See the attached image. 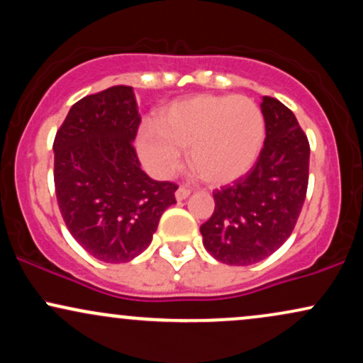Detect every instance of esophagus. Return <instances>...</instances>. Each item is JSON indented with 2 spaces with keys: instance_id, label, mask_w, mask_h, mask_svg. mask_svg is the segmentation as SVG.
Returning <instances> with one entry per match:
<instances>
[{
  "instance_id": "obj_1",
  "label": "esophagus",
  "mask_w": 363,
  "mask_h": 363,
  "mask_svg": "<svg viewBox=\"0 0 363 363\" xmlns=\"http://www.w3.org/2000/svg\"><path fill=\"white\" fill-rule=\"evenodd\" d=\"M189 194H191L189 187L181 186V187H179V189L176 191V199H177V201H184V199H186Z\"/></svg>"
}]
</instances>
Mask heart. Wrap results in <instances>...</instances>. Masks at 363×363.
Returning <instances> with one entry per match:
<instances>
[{
	"instance_id": "1",
	"label": "heart",
	"mask_w": 363,
	"mask_h": 363,
	"mask_svg": "<svg viewBox=\"0 0 363 363\" xmlns=\"http://www.w3.org/2000/svg\"><path fill=\"white\" fill-rule=\"evenodd\" d=\"M264 119L247 97L198 95L160 112L155 129L140 133L138 152L157 176H169L187 152V164L208 184L240 179L259 157Z\"/></svg>"
}]
</instances>
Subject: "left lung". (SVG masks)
Instances as JSON below:
<instances>
[{"mask_svg": "<svg viewBox=\"0 0 363 363\" xmlns=\"http://www.w3.org/2000/svg\"><path fill=\"white\" fill-rule=\"evenodd\" d=\"M266 140L257 164L234 186L213 193L215 211L199 232L215 259L259 262L289 239L309 182V141L289 107L262 97Z\"/></svg>", "mask_w": 363, "mask_h": 363, "instance_id": "1", "label": "left lung"}]
</instances>
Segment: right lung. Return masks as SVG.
Instances as JSON below:
<instances>
[{"instance_id": "add662e5", "label": "right lung", "mask_w": 363, "mask_h": 363, "mask_svg": "<svg viewBox=\"0 0 363 363\" xmlns=\"http://www.w3.org/2000/svg\"><path fill=\"white\" fill-rule=\"evenodd\" d=\"M133 86L89 95L69 109L54 140L57 205L73 239L104 262H128L152 242L160 216L176 203L172 182L140 167Z\"/></svg>"}]
</instances>
